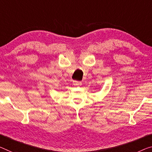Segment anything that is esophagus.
Masks as SVG:
<instances>
[{"label":"esophagus","instance_id":"esophagus-1","mask_svg":"<svg viewBox=\"0 0 152 152\" xmlns=\"http://www.w3.org/2000/svg\"><path fill=\"white\" fill-rule=\"evenodd\" d=\"M73 85L75 86H76V87H79V86H81V82H80V81H75L73 82Z\"/></svg>","mask_w":152,"mask_h":152}]
</instances>
